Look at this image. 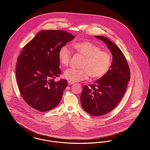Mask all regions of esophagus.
<instances>
[{
    "mask_svg": "<svg viewBox=\"0 0 150 150\" xmlns=\"http://www.w3.org/2000/svg\"><path fill=\"white\" fill-rule=\"evenodd\" d=\"M68 84H69V85H73L74 84V83L70 81H68Z\"/></svg>",
    "mask_w": 150,
    "mask_h": 150,
    "instance_id": "obj_1",
    "label": "esophagus"
}]
</instances>
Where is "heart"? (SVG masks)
I'll return each mask as SVG.
<instances>
[{"label":"heart","instance_id":"heart-1","mask_svg":"<svg viewBox=\"0 0 150 150\" xmlns=\"http://www.w3.org/2000/svg\"><path fill=\"white\" fill-rule=\"evenodd\" d=\"M73 47L76 52L84 57L80 69H69L64 74L65 79L72 82L80 81L91 78L97 80L102 78L108 71L111 64V54L100 50L97 44L88 40L74 43ZM60 64L67 67L71 59L72 52L67 45L62 46L58 52Z\"/></svg>","mask_w":150,"mask_h":150}]
</instances>
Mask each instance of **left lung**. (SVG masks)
<instances>
[{"label": "left lung", "instance_id": "1", "mask_svg": "<svg viewBox=\"0 0 150 150\" xmlns=\"http://www.w3.org/2000/svg\"><path fill=\"white\" fill-rule=\"evenodd\" d=\"M104 42L112 53L110 70L94 84L84 86L80 96L81 105L87 113L94 116L107 114L117 106L130 79L128 62L119 48L107 38L95 36Z\"/></svg>", "mask_w": 150, "mask_h": 150}]
</instances>
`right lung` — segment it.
<instances>
[{
    "instance_id": "1",
    "label": "right lung",
    "mask_w": 150,
    "mask_h": 150,
    "mask_svg": "<svg viewBox=\"0 0 150 150\" xmlns=\"http://www.w3.org/2000/svg\"><path fill=\"white\" fill-rule=\"evenodd\" d=\"M74 38L64 30H43L24 46L16 75L23 99L33 108L47 112L60 102L67 81L54 80L61 74L58 54Z\"/></svg>"
}]
</instances>
